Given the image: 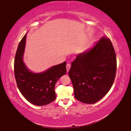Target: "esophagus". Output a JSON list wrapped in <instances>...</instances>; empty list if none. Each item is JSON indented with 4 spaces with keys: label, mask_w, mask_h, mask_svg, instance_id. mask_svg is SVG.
Wrapping results in <instances>:
<instances>
[{
    "label": "esophagus",
    "mask_w": 131,
    "mask_h": 131,
    "mask_svg": "<svg viewBox=\"0 0 131 131\" xmlns=\"http://www.w3.org/2000/svg\"><path fill=\"white\" fill-rule=\"evenodd\" d=\"M70 63H68L67 65H66V70H67V72H69V70H70Z\"/></svg>",
    "instance_id": "34e87169"
}]
</instances>
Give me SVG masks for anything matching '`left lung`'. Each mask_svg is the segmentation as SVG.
<instances>
[{"label": "left lung", "mask_w": 131, "mask_h": 131, "mask_svg": "<svg viewBox=\"0 0 131 131\" xmlns=\"http://www.w3.org/2000/svg\"><path fill=\"white\" fill-rule=\"evenodd\" d=\"M69 71L75 98L97 102L109 91L117 70L116 52L110 40L102 37L92 48L77 55Z\"/></svg>", "instance_id": "8db88e82"}]
</instances>
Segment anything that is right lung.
Instances as JSON below:
<instances>
[{"label": "right lung", "instance_id": "obj_1", "mask_svg": "<svg viewBox=\"0 0 131 131\" xmlns=\"http://www.w3.org/2000/svg\"><path fill=\"white\" fill-rule=\"evenodd\" d=\"M26 34L19 42L14 59V74L17 87L24 97L37 106L48 105L56 98L55 85L66 73V62L40 73L31 72L23 62Z\"/></svg>", "mask_w": 131, "mask_h": 131}]
</instances>
